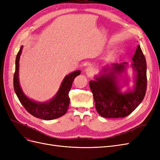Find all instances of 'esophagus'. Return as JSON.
Wrapping results in <instances>:
<instances>
[{
  "mask_svg": "<svg viewBox=\"0 0 160 160\" xmlns=\"http://www.w3.org/2000/svg\"><path fill=\"white\" fill-rule=\"evenodd\" d=\"M93 72H94L93 69L91 67H88V68L85 69V73L88 75V76H89V77H91L92 75H93Z\"/></svg>",
  "mask_w": 160,
  "mask_h": 160,
  "instance_id": "esophagus-1",
  "label": "esophagus"
}]
</instances>
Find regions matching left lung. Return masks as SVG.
<instances>
[{
    "label": "left lung",
    "instance_id": "8db88e82",
    "mask_svg": "<svg viewBox=\"0 0 160 160\" xmlns=\"http://www.w3.org/2000/svg\"><path fill=\"white\" fill-rule=\"evenodd\" d=\"M132 66L135 72V85L132 91L122 93L118 77L126 70L127 62L113 64L103 68L95 81H89L95 108L101 117L125 118L132 113L143 101L147 89V65L139 45L132 58Z\"/></svg>",
    "mask_w": 160,
    "mask_h": 160
}]
</instances>
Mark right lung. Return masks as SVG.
I'll return each instance as SVG.
<instances>
[{
    "instance_id": "add662e5",
    "label": "right lung",
    "mask_w": 160,
    "mask_h": 160,
    "mask_svg": "<svg viewBox=\"0 0 160 160\" xmlns=\"http://www.w3.org/2000/svg\"><path fill=\"white\" fill-rule=\"evenodd\" d=\"M23 47L17 55L15 61V72L13 78V85L14 91L25 109L28 113L35 117L44 120H51L59 118L64 115L68 109L70 103L69 98V92L71 90L72 81L75 78L80 75V71H75L68 75L65 76L61 85L60 88L56 95L47 102H37L32 99H28L23 93L19 84L18 70H19V59L21 55Z\"/></svg>"
}]
</instances>
